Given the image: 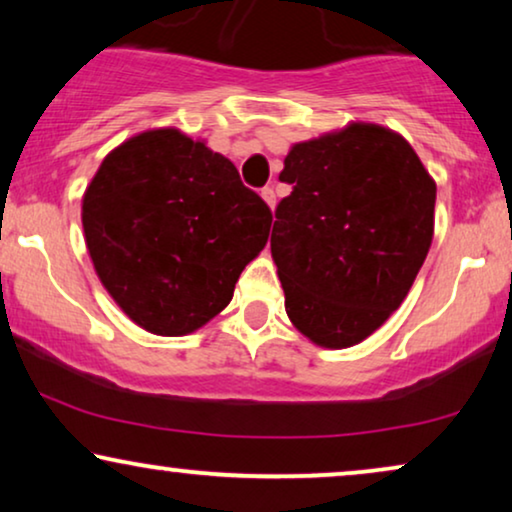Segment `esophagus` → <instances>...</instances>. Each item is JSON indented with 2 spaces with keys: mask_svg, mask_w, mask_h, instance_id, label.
<instances>
[{
  "mask_svg": "<svg viewBox=\"0 0 512 512\" xmlns=\"http://www.w3.org/2000/svg\"><path fill=\"white\" fill-rule=\"evenodd\" d=\"M261 198L268 202V207L270 209H275V205H277V195H275V188H270V186H265L263 191H261Z\"/></svg>",
  "mask_w": 512,
  "mask_h": 512,
  "instance_id": "34e87169",
  "label": "esophagus"
}]
</instances>
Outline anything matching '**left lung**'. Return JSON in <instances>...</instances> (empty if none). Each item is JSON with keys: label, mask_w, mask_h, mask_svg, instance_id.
I'll use <instances>...</instances> for the list:
<instances>
[{"label": "left lung", "mask_w": 512, "mask_h": 512, "mask_svg": "<svg viewBox=\"0 0 512 512\" xmlns=\"http://www.w3.org/2000/svg\"><path fill=\"white\" fill-rule=\"evenodd\" d=\"M270 251L284 307L314 345L345 349L408 296L433 240L436 181L401 135L352 123L293 144Z\"/></svg>", "instance_id": "left-lung-1"}]
</instances>
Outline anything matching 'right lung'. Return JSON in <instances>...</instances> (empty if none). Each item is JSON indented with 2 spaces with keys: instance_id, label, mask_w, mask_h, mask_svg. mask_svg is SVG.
Returning a JSON list of instances; mask_svg holds the SVG:
<instances>
[{
  "instance_id": "1",
  "label": "right lung",
  "mask_w": 512,
  "mask_h": 512,
  "mask_svg": "<svg viewBox=\"0 0 512 512\" xmlns=\"http://www.w3.org/2000/svg\"><path fill=\"white\" fill-rule=\"evenodd\" d=\"M95 272L156 335L198 331L261 254L272 212L221 153L174 128L146 130L102 160L83 195Z\"/></svg>"
}]
</instances>
